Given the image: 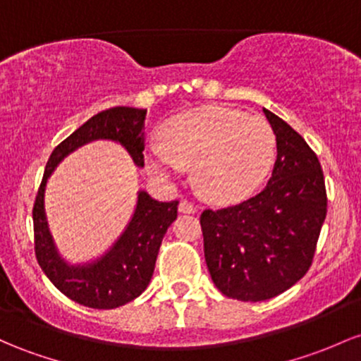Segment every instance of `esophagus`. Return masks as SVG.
<instances>
[{
	"label": "esophagus",
	"instance_id": "esophagus-1",
	"mask_svg": "<svg viewBox=\"0 0 361 361\" xmlns=\"http://www.w3.org/2000/svg\"><path fill=\"white\" fill-rule=\"evenodd\" d=\"M180 212H185V214H193V212H197V207L195 205L192 204V202H188V200H181L180 202Z\"/></svg>",
	"mask_w": 361,
	"mask_h": 361
}]
</instances>
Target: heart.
Masks as SVG:
<instances>
[{
	"mask_svg": "<svg viewBox=\"0 0 361 361\" xmlns=\"http://www.w3.org/2000/svg\"><path fill=\"white\" fill-rule=\"evenodd\" d=\"M166 142L145 152L150 173L174 180L193 166L197 188L209 200L233 204L250 197L274 164L271 125L243 111L207 106L178 114L166 126Z\"/></svg>",
	"mask_w": 361,
	"mask_h": 361,
	"instance_id": "1",
	"label": "heart"
}]
</instances>
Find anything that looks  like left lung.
<instances>
[{
	"label": "left lung",
	"instance_id": "1",
	"mask_svg": "<svg viewBox=\"0 0 361 361\" xmlns=\"http://www.w3.org/2000/svg\"><path fill=\"white\" fill-rule=\"evenodd\" d=\"M277 157L260 193L200 216L204 253L216 288L228 298L264 302L298 283L310 269L327 214L317 154L286 121L264 109Z\"/></svg>",
	"mask_w": 361,
	"mask_h": 361
}]
</instances>
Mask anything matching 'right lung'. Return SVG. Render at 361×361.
<instances>
[{
  "mask_svg": "<svg viewBox=\"0 0 361 361\" xmlns=\"http://www.w3.org/2000/svg\"><path fill=\"white\" fill-rule=\"evenodd\" d=\"M145 113V109L116 106L85 121L53 150L35 197L32 219L37 262L63 295L85 307L111 310L132 302L145 291L154 274L161 241L178 216V200L159 202L147 192H138L132 221L109 252L92 264L68 265L58 255L47 228L44 211L47 178L70 152L97 138L120 142L133 162L142 168Z\"/></svg>",
  "mask_w": 361,
  "mask_h": 361,
  "instance_id": "1",
  "label": "right lung"
}]
</instances>
